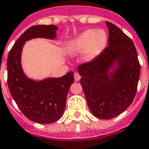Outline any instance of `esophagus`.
I'll return each mask as SVG.
<instances>
[{
	"mask_svg": "<svg viewBox=\"0 0 149 149\" xmlns=\"http://www.w3.org/2000/svg\"><path fill=\"white\" fill-rule=\"evenodd\" d=\"M74 78H75V81H79V79H80L81 77H80V75L79 74L78 72H75L74 73Z\"/></svg>",
	"mask_w": 149,
	"mask_h": 149,
	"instance_id": "1",
	"label": "esophagus"
}]
</instances>
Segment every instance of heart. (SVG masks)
Wrapping results in <instances>:
<instances>
[{"mask_svg": "<svg viewBox=\"0 0 149 149\" xmlns=\"http://www.w3.org/2000/svg\"><path fill=\"white\" fill-rule=\"evenodd\" d=\"M108 43V35L104 30L89 29L71 40L67 44L69 54L83 53L86 61L95 60L102 54Z\"/></svg>", "mask_w": 149, "mask_h": 149, "instance_id": "heart-1", "label": "heart"}]
</instances>
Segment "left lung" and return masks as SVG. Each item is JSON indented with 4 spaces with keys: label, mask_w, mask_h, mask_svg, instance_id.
Wrapping results in <instances>:
<instances>
[{
    "label": "left lung",
    "mask_w": 149,
    "mask_h": 149,
    "mask_svg": "<svg viewBox=\"0 0 149 149\" xmlns=\"http://www.w3.org/2000/svg\"><path fill=\"white\" fill-rule=\"evenodd\" d=\"M108 47L96 59L78 66L87 105L96 118L110 119L133 102L140 76V64L133 42L112 23Z\"/></svg>",
    "instance_id": "obj_1"
}]
</instances>
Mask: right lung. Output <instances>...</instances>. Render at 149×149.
<instances>
[{
    "label": "right lung",
    "instance_id": "1",
    "mask_svg": "<svg viewBox=\"0 0 149 149\" xmlns=\"http://www.w3.org/2000/svg\"><path fill=\"white\" fill-rule=\"evenodd\" d=\"M57 29L54 25H34L27 29L10 50L7 62L8 84L12 97L26 118L40 124L54 123L62 117L67 93L74 82L73 72L59 78L31 79L23 71L21 52L25 42L31 39L54 40Z\"/></svg>",
    "mask_w": 149,
    "mask_h": 149
}]
</instances>
